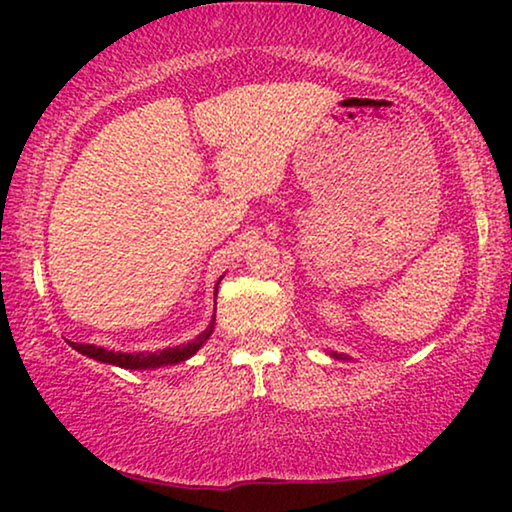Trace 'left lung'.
Wrapping results in <instances>:
<instances>
[{"instance_id": "left-lung-1", "label": "left lung", "mask_w": 512, "mask_h": 512, "mask_svg": "<svg viewBox=\"0 0 512 512\" xmlns=\"http://www.w3.org/2000/svg\"><path fill=\"white\" fill-rule=\"evenodd\" d=\"M216 291H219V284H216ZM214 291V293H216ZM209 335H212V326L209 331L200 333L195 342H188L184 347H174V349H163V352H109L104 347H95V345H74L76 352L90 356V359L102 361V363H111V366L118 368H128V370H144V368H158V366H167V363H179L186 361L188 356H193L198 352L202 342H205Z\"/></svg>"}]
</instances>
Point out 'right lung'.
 <instances>
[{"mask_svg": "<svg viewBox=\"0 0 512 512\" xmlns=\"http://www.w3.org/2000/svg\"><path fill=\"white\" fill-rule=\"evenodd\" d=\"M333 356H335V354H333Z\"/></svg>", "mask_w": 512, "mask_h": 512, "instance_id": "add662e5", "label": "right lung"}]
</instances>
